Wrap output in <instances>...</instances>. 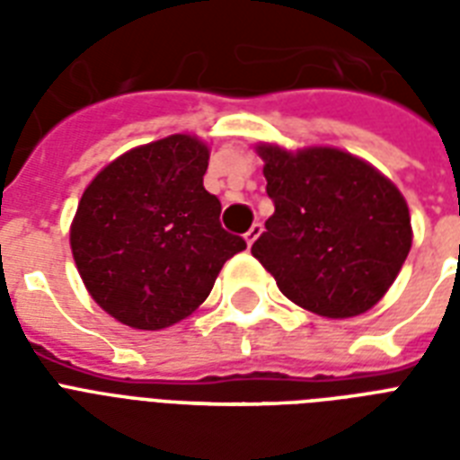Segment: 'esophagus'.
I'll use <instances>...</instances> for the list:
<instances>
[{"label": "esophagus", "mask_w": 460, "mask_h": 460, "mask_svg": "<svg viewBox=\"0 0 460 460\" xmlns=\"http://www.w3.org/2000/svg\"><path fill=\"white\" fill-rule=\"evenodd\" d=\"M260 234H262V224H252L251 229L245 231V236H243V238H245V243H248V245L255 243V241H258Z\"/></svg>", "instance_id": "34e87169"}]
</instances>
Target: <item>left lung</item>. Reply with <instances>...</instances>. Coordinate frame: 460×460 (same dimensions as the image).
Masks as SVG:
<instances>
[{"label": "left lung", "mask_w": 460, "mask_h": 460, "mask_svg": "<svg viewBox=\"0 0 460 460\" xmlns=\"http://www.w3.org/2000/svg\"><path fill=\"white\" fill-rule=\"evenodd\" d=\"M274 215L252 258L288 301L343 320L370 310L406 262L413 229L403 195L385 173L336 147L288 153L262 143Z\"/></svg>", "instance_id": "1"}]
</instances>
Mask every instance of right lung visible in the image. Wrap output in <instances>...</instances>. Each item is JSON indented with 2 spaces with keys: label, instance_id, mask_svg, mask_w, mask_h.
Listing matches in <instances>:
<instances>
[{
  "label": "right lung",
  "instance_id": "right-lung-1",
  "mask_svg": "<svg viewBox=\"0 0 460 460\" xmlns=\"http://www.w3.org/2000/svg\"><path fill=\"white\" fill-rule=\"evenodd\" d=\"M208 162L202 140L176 133L124 153L83 190L71 252L114 320L147 332L186 320L245 248L222 229V202L202 186Z\"/></svg>",
  "mask_w": 460,
  "mask_h": 460
}]
</instances>
